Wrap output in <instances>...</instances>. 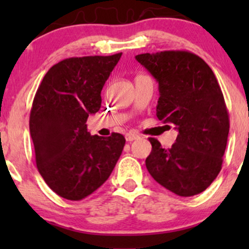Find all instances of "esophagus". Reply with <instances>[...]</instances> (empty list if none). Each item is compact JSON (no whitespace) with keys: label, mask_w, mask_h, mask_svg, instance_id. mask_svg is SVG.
<instances>
[{"label":"esophagus","mask_w":249,"mask_h":249,"mask_svg":"<svg viewBox=\"0 0 249 249\" xmlns=\"http://www.w3.org/2000/svg\"><path fill=\"white\" fill-rule=\"evenodd\" d=\"M138 138H139V136H138V134H136V133L128 132V133L125 134V139H126L127 142H133V141H136V139H138Z\"/></svg>","instance_id":"1"}]
</instances>
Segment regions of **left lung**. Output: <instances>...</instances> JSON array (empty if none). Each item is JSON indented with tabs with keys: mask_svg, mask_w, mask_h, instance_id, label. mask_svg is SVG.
<instances>
[{
	"mask_svg": "<svg viewBox=\"0 0 249 249\" xmlns=\"http://www.w3.org/2000/svg\"><path fill=\"white\" fill-rule=\"evenodd\" d=\"M136 59L159 84L157 117L179 132L171 148L148 139V173L177 196L204 192L221 170L230 132V116L215 75L204 59L185 50L142 53Z\"/></svg>",
	"mask_w": 249,
	"mask_h": 249,
	"instance_id": "1",
	"label": "left lung"
}]
</instances>
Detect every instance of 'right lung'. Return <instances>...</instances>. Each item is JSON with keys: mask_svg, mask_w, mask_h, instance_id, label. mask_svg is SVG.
Segmentation results:
<instances>
[{"mask_svg": "<svg viewBox=\"0 0 249 249\" xmlns=\"http://www.w3.org/2000/svg\"><path fill=\"white\" fill-rule=\"evenodd\" d=\"M121 56L63 59L37 89L29 119L36 165L62 198H87L107 181L121 157L123 134L91 136L87 128L89 115L101 108L102 89Z\"/></svg>", "mask_w": 249, "mask_h": 249, "instance_id": "1", "label": "right lung"}]
</instances>
